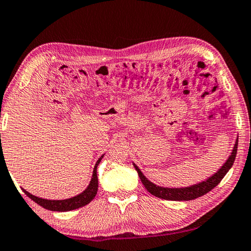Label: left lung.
<instances>
[{
	"instance_id": "8db88e82",
	"label": "left lung",
	"mask_w": 251,
	"mask_h": 251,
	"mask_svg": "<svg viewBox=\"0 0 251 251\" xmlns=\"http://www.w3.org/2000/svg\"><path fill=\"white\" fill-rule=\"evenodd\" d=\"M237 147H238V139L236 140L234 149H232L229 157H228L225 163L223 164L222 168L219 169L216 173H214L212 176H209L206 181L194 184V185H191L187 187L170 188V187L159 186L156 185V184L152 183L151 181H149V179L144 176V174L140 171V169L134 163H133V166L135 168V170H137L139 177L143 183L144 187H146L152 195L166 201H192V200L197 199V197L205 195L206 193L212 191L214 187H216L218 184L221 183L224 176H225L228 171L230 170L232 164H234L236 154H237Z\"/></svg>"
}]
</instances>
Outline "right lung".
I'll list each match as a JSON object with an SVG mask.
<instances>
[{
	"label": "right lung",
	"mask_w": 251,
	"mask_h": 251,
	"mask_svg": "<svg viewBox=\"0 0 251 251\" xmlns=\"http://www.w3.org/2000/svg\"><path fill=\"white\" fill-rule=\"evenodd\" d=\"M104 155V154H103ZM103 155L99 157V160L97 161V163L94 168V172H92V177L89 183V185L80 194H78L74 197H70L67 200H59V201H51V200H45L41 199V197L34 196L25 191L24 188H22L23 192L27 195L30 200H33L35 203H37L39 206L46 208L48 210H52V212H68V210H74L77 208H80L82 206L89 204L90 201L95 199L97 194V191H98V176H97V168H98V164L100 163L101 159H102Z\"/></svg>",
	"instance_id": "obj_1"
}]
</instances>
